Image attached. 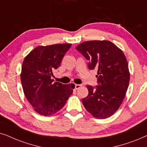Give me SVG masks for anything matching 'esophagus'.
I'll return each instance as SVG.
<instances>
[{"mask_svg": "<svg viewBox=\"0 0 147 147\" xmlns=\"http://www.w3.org/2000/svg\"><path fill=\"white\" fill-rule=\"evenodd\" d=\"M81 87V85H79V84H76V85H75V89H79Z\"/></svg>", "mask_w": 147, "mask_h": 147, "instance_id": "obj_1", "label": "esophagus"}]
</instances>
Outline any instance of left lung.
<instances>
[{"label": "left lung", "instance_id": "1", "mask_svg": "<svg viewBox=\"0 0 147 147\" xmlns=\"http://www.w3.org/2000/svg\"><path fill=\"white\" fill-rule=\"evenodd\" d=\"M75 48L89 60V69L97 70L98 85H87L89 94L82 99L84 107L96 118L112 116L122 104L130 82L124 52L108 40L87 41Z\"/></svg>", "mask_w": 147, "mask_h": 147}]
</instances>
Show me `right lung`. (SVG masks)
<instances>
[{"label": "right lung", "instance_id": "right-lung-1", "mask_svg": "<svg viewBox=\"0 0 147 147\" xmlns=\"http://www.w3.org/2000/svg\"><path fill=\"white\" fill-rule=\"evenodd\" d=\"M71 45L39 46L24 58L21 72L23 92L34 110L41 116H51L61 109L75 89L73 83H53L51 79Z\"/></svg>", "mask_w": 147, "mask_h": 147}]
</instances>
